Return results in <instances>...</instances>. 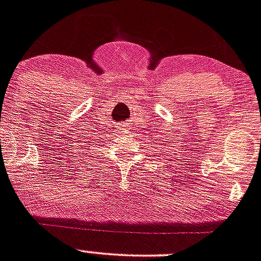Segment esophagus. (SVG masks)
<instances>
[{
	"mask_svg": "<svg viewBox=\"0 0 261 261\" xmlns=\"http://www.w3.org/2000/svg\"><path fill=\"white\" fill-rule=\"evenodd\" d=\"M120 130L121 133H126V125L124 124V125H120Z\"/></svg>",
	"mask_w": 261,
	"mask_h": 261,
	"instance_id": "obj_1",
	"label": "esophagus"
}]
</instances>
